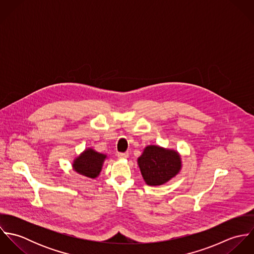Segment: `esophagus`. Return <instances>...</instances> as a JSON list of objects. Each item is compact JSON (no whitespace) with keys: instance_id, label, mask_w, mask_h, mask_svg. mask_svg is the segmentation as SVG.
Masks as SVG:
<instances>
[{"instance_id":"esophagus-1","label":"esophagus","mask_w":254,"mask_h":254,"mask_svg":"<svg viewBox=\"0 0 254 254\" xmlns=\"http://www.w3.org/2000/svg\"><path fill=\"white\" fill-rule=\"evenodd\" d=\"M117 156H118L119 158H123V159H126V158H128V156H129V153H128V152H118V153H117Z\"/></svg>"}]
</instances>
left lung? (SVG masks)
Here are the masks:
<instances>
[{
  "label": "left lung",
  "instance_id": "8db88e82",
  "mask_svg": "<svg viewBox=\"0 0 254 254\" xmlns=\"http://www.w3.org/2000/svg\"><path fill=\"white\" fill-rule=\"evenodd\" d=\"M138 165L146 185L160 186L180 172L181 155L174 149L147 145L138 158Z\"/></svg>",
  "mask_w": 254,
  "mask_h": 254
}]
</instances>
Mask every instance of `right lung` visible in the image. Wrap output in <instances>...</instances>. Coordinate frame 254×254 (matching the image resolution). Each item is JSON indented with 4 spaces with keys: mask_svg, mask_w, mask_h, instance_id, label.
<instances>
[{
    "mask_svg": "<svg viewBox=\"0 0 254 254\" xmlns=\"http://www.w3.org/2000/svg\"><path fill=\"white\" fill-rule=\"evenodd\" d=\"M107 157V154L98 152L92 147L86 148L73 160V170L80 175L95 179L100 175Z\"/></svg>",
    "mask_w": 254,
    "mask_h": 254,
    "instance_id": "obj_1",
    "label": "right lung"
}]
</instances>
